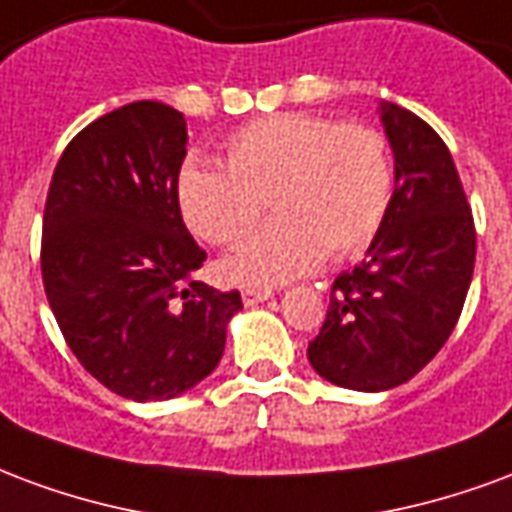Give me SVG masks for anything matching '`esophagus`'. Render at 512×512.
Wrapping results in <instances>:
<instances>
[{
    "instance_id": "obj_1",
    "label": "esophagus",
    "mask_w": 512,
    "mask_h": 512,
    "mask_svg": "<svg viewBox=\"0 0 512 512\" xmlns=\"http://www.w3.org/2000/svg\"><path fill=\"white\" fill-rule=\"evenodd\" d=\"M272 289H242V302L245 305H259V302L270 300Z\"/></svg>"
}]
</instances>
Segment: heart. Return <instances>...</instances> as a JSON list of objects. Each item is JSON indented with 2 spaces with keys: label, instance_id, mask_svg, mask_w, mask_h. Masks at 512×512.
<instances>
[{
  "label": "heart",
  "instance_id": "1",
  "mask_svg": "<svg viewBox=\"0 0 512 512\" xmlns=\"http://www.w3.org/2000/svg\"><path fill=\"white\" fill-rule=\"evenodd\" d=\"M226 169L190 160L177 201L188 229L237 245L264 215L278 220L220 264L237 283L272 286L324 256L343 261L374 240L393 199V160L379 130L313 114H270L226 141Z\"/></svg>",
  "mask_w": 512,
  "mask_h": 512
}]
</instances>
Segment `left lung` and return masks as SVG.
Listing matches in <instances>:
<instances>
[{
	"label": "left lung",
	"mask_w": 512,
	"mask_h": 512,
	"mask_svg": "<svg viewBox=\"0 0 512 512\" xmlns=\"http://www.w3.org/2000/svg\"><path fill=\"white\" fill-rule=\"evenodd\" d=\"M395 158L390 210L354 270L341 272L308 343L327 382L382 393L409 382L445 346L475 270L477 234L453 155L428 122L382 103Z\"/></svg>",
	"instance_id": "left-lung-1"
}]
</instances>
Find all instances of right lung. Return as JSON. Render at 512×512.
I'll return each mask as SVG.
<instances>
[{"label": "right lung", "mask_w": 512, "mask_h": 512, "mask_svg": "<svg viewBox=\"0 0 512 512\" xmlns=\"http://www.w3.org/2000/svg\"><path fill=\"white\" fill-rule=\"evenodd\" d=\"M188 130L138 100L62 152L43 212L40 270L70 352L111 393L177 398L223 357L240 292L193 281L207 253L185 229L177 179Z\"/></svg>", "instance_id": "1"}]
</instances>
